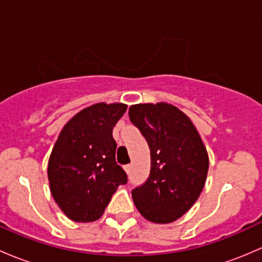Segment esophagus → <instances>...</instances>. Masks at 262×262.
Returning a JSON list of instances; mask_svg holds the SVG:
<instances>
[{
	"instance_id": "obj_1",
	"label": "esophagus",
	"mask_w": 262,
	"mask_h": 262,
	"mask_svg": "<svg viewBox=\"0 0 262 262\" xmlns=\"http://www.w3.org/2000/svg\"><path fill=\"white\" fill-rule=\"evenodd\" d=\"M125 170H126V172H127V174H130L131 170H132L131 164H128V165H125Z\"/></svg>"
}]
</instances>
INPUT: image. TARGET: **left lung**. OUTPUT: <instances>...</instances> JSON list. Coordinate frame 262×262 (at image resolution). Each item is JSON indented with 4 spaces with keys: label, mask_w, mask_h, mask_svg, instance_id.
I'll return each instance as SVG.
<instances>
[{
    "label": "left lung",
    "mask_w": 262,
    "mask_h": 262,
    "mask_svg": "<svg viewBox=\"0 0 262 262\" xmlns=\"http://www.w3.org/2000/svg\"><path fill=\"white\" fill-rule=\"evenodd\" d=\"M128 116L151 155L149 178L132 189L135 206L151 222H174L201 195L209 165L206 147L191 121L171 104H134Z\"/></svg>",
    "instance_id": "8db88e82"
}]
</instances>
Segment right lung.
Returning <instances> with one entry per match:
<instances>
[{
    "label": "right lung",
    "instance_id": "obj_1",
    "mask_svg": "<svg viewBox=\"0 0 262 262\" xmlns=\"http://www.w3.org/2000/svg\"><path fill=\"white\" fill-rule=\"evenodd\" d=\"M127 106L97 103L74 116L63 127L48 165L54 201L75 222L101 218L127 174L116 163L112 130Z\"/></svg>",
    "mask_w": 262,
    "mask_h": 262
}]
</instances>
